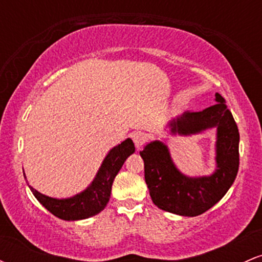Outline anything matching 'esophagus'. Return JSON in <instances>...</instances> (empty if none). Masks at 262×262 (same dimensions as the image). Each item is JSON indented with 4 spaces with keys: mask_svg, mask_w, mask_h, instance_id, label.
Wrapping results in <instances>:
<instances>
[{
    "mask_svg": "<svg viewBox=\"0 0 262 262\" xmlns=\"http://www.w3.org/2000/svg\"><path fill=\"white\" fill-rule=\"evenodd\" d=\"M132 138H133L135 146H137L138 149H140L141 146L146 143V140H148V135H146L145 133H143V132H137V133H134L133 135H132Z\"/></svg>",
    "mask_w": 262,
    "mask_h": 262,
    "instance_id": "esophagus-1",
    "label": "esophagus"
}]
</instances>
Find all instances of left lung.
I'll return each instance as SVG.
<instances>
[{
    "label": "left lung",
    "mask_w": 262,
    "mask_h": 262,
    "mask_svg": "<svg viewBox=\"0 0 262 262\" xmlns=\"http://www.w3.org/2000/svg\"><path fill=\"white\" fill-rule=\"evenodd\" d=\"M217 104L201 112H185L169 123L171 134L191 135L217 128L215 161L210 176L188 177L176 169L169 148L155 140L140 151L150 197L156 207L173 214L196 217L219 202L239 170V130L225 100L215 93Z\"/></svg>",
    "instance_id": "8db88e82"
}]
</instances>
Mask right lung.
I'll return each instance as SVG.
<instances>
[{
	"label": "right lung",
	"instance_id": "add662e5",
	"mask_svg": "<svg viewBox=\"0 0 262 262\" xmlns=\"http://www.w3.org/2000/svg\"><path fill=\"white\" fill-rule=\"evenodd\" d=\"M135 151L132 139H125L108 152L91 185L85 191L70 198L48 197L29 186L35 198L52 214L64 221H80L98 214L104 209L111 197L114 177L122 169L129 155ZM26 177V176H25Z\"/></svg>",
	"mask_w": 262,
	"mask_h": 262
}]
</instances>
